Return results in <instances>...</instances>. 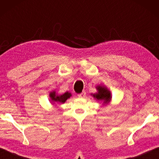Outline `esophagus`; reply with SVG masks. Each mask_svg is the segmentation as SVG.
Masks as SVG:
<instances>
[{"mask_svg":"<svg viewBox=\"0 0 159 159\" xmlns=\"http://www.w3.org/2000/svg\"><path fill=\"white\" fill-rule=\"evenodd\" d=\"M78 96H79V98H84V97L86 96V92L83 91L82 93L78 94Z\"/></svg>","mask_w":159,"mask_h":159,"instance_id":"esophagus-1","label":"esophagus"}]
</instances>
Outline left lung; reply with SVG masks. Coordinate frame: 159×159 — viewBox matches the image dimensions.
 Wrapping results in <instances>:
<instances>
[{
  "instance_id": "left-lung-1",
  "label": "left lung",
  "mask_w": 159,
  "mask_h": 159,
  "mask_svg": "<svg viewBox=\"0 0 159 159\" xmlns=\"http://www.w3.org/2000/svg\"><path fill=\"white\" fill-rule=\"evenodd\" d=\"M96 88L97 92L93 94L91 93V96H93L96 101H103V106H106L109 104L111 99H112V96H111L109 89L104 85L103 86V85H98Z\"/></svg>"
}]
</instances>
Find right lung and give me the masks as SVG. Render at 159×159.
<instances>
[{
	"label": "right lung",
	"mask_w": 159,
	"mask_h": 159,
	"mask_svg": "<svg viewBox=\"0 0 159 159\" xmlns=\"http://www.w3.org/2000/svg\"><path fill=\"white\" fill-rule=\"evenodd\" d=\"M71 96V93L68 91H66V93L63 94H58V93H56V91H53L50 92L49 93L50 101L54 106H56L58 103H64Z\"/></svg>",
	"instance_id": "obj_1"
}]
</instances>
